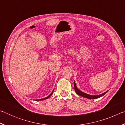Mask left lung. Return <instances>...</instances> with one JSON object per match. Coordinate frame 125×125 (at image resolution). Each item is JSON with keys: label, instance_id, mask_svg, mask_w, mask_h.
<instances>
[{"label": "left lung", "instance_id": "left-lung-1", "mask_svg": "<svg viewBox=\"0 0 125 125\" xmlns=\"http://www.w3.org/2000/svg\"><path fill=\"white\" fill-rule=\"evenodd\" d=\"M74 90H75V93H77L78 95H79L81 96L82 97H83V98H85L89 99H97V98H100V97L106 94V93L109 91V90H107L106 92L103 93H102V94H101L97 95H92L86 94V93H84L83 92H82V91H80L79 89H78V88L77 87V85H76V84L75 83V81H74Z\"/></svg>", "mask_w": 125, "mask_h": 125}]
</instances>
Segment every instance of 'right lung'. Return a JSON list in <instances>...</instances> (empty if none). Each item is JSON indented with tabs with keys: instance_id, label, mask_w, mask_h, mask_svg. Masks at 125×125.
Listing matches in <instances>:
<instances>
[{
	"instance_id": "add662e5",
	"label": "right lung",
	"mask_w": 125,
	"mask_h": 125,
	"mask_svg": "<svg viewBox=\"0 0 125 125\" xmlns=\"http://www.w3.org/2000/svg\"><path fill=\"white\" fill-rule=\"evenodd\" d=\"M53 91H54V90H53V91H52V92L51 93V94L49 95H48L47 97H46V98H43V99H37V100H37V101H41V100H46V99H48L50 98V97L52 95V94L53 93Z\"/></svg>"
}]
</instances>
